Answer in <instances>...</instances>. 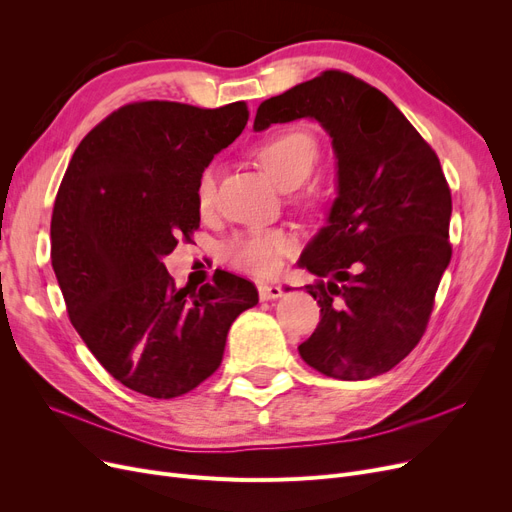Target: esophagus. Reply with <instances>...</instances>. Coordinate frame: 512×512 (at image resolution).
<instances>
[{"label":"esophagus","mask_w":512,"mask_h":512,"mask_svg":"<svg viewBox=\"0 0 512 512\" xmlns=\"http://www.w3.org/2000/svg\"><path fill=\"white\" fill-rule=\"evenodd\" d=\"M257 290H259V299H261V301L278 299V297H282V292H284V290H282L280 286H276V284H259Z\"/></svg>","instance_id":"esophagus-1"}]
</instances>
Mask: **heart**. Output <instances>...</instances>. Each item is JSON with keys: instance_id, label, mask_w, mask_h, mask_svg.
Instances as JSON below:
<instances>
[{"instance_id": "1", "label": "heart", "mask_w": 512, "mask_h": 512, "mask_svg": "<svg viewBox=\"0 0 512 512\" xmlns=\"http://www.w3.org/2000/svg\"><path fill=\"white\" fill-rule=\"evenodd\" d=\"M253 157L278 186L294 188L303 184L313 172L319 159V143L301 128H284L272 132L253 147ZM195 199L199 211L205 215L215 205V170L205 168L195 186ZM301 205H309L311 199L301 195ZM294 247V238L280 228L249 230L230 238L222 255L242 272L255 276H272L280 270V261Z\"/></svg>"}]
</instances>
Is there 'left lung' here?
Masks as SVG:
<instances>
[{
  "instance_id": "1",
  "label": "left lung",
  "mask_w": 512,
  "mask_h": 512,
  "mask_svg": "<svg viewBox=\"0 0 512 512\" xmlns=\"http://www.w3.org/2000/svg\"><path fill=\"white\" fill-rule=\"evenodd\" d=\"M315 118L338 157L328 226L301 255L319 278V324L299 346L307 365L336 380H369L405 359L425 334L450 263L452 197L436 151L365 80L324 70L263 101L255 130Z\"/></svg>"
}]
</instances>
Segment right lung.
<instances>
[{
	"instance_id": "obj_1",
	"label": "right lung",
	"mask_w": 512,
	"mask_h": 512,
	"mask_svg": "<svg viewBox=\"0 0 512 512\" xmlns=\"http://www.w3.org/2000/svg\"><path fill=\"white\" fill-rule=\"evenodd\" d=\"M245 101L215 110L132 101L76 147L51 213V265L74 330L105 371L151 398L191 392L220 367L232 321L259 294L215 274L176 288L164 257L199 228L195 186L247 126Z\"/></svg>"
}]
</instances>
